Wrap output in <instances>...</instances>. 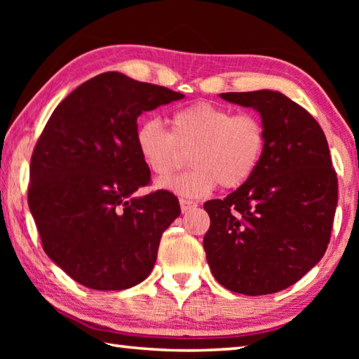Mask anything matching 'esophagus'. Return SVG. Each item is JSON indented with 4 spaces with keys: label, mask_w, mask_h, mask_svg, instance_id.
<instances>
[{
    "label": "esophagus",
    "mask_w": 359,
    "mask_h": 359,
    "mask_svg": "<svg viewBox=\"0 0 359 359\" xmlns=\"http://www.w3.org/2000/svg\"><path fill=\"white\" fill-rule=\"evenodd\" d=\"M196 208H198V204L194 203V201H191V199L180 198V209H182V212H188V210L196 209Z\"/></svg>",
    "instance_id": "obj_1"
}]
</instances>
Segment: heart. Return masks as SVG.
Listing matches in <instances>:
<instances>
[{
	"label": "heart",
	"instance_id": "1",
	"mask_svg": "<svg viewBox=\"0 0 359 359\" xmlns=\"http://www.w3.org/2000/svg\"><path fill=\"white\" fill-rule=\"evenodd\" d=\"M135 144L144 166L160 180L170 177L191 149L195 166L161 187L198 198L218 185L226 190L245 185L263 163L267 130L258 115L199 101L169 115V131L154 117L139 121Z\"/></svg>",
	"mask_w": 359,
	"mask_h": 359
}]
</instances>
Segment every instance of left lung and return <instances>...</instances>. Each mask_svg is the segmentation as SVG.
Returning a JSON list of instances; mask_svg holds the SVG:
<instances>
[{
  "label": "left lung",
  "instance_id": "obj_1",
  "mask_svg": "<svg viewBox=\"0 0 359 359\" xmlns=\"http://www.w3.org/2000/svg\"><path fill=\"white\" fill-rule=\"evenodd\" d=\"M220 96L259 112L267 147L245 185L204 203L210 217L203 241L205 258L217 282L234 293H277L325 255L337 205V174L318 121L294 101L271 90Z\"/></svg>",
  "mask_w": 359,
  "mask_h": 359
}]
</instances>
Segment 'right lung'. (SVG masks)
<instances>
[{"label":"right lung","mask_w":359,"mask_h":359,"mask_svg":"<svg viewBox=\"0 0 359 359\" xmlns=\"http://www.w3.org/2000/svg\"><path fill=\"white\" fill-rule=\"evenodd\" d=\"M184 98L121 72H102L60 102L34 145L28 205L42 248L83 287L111 291L154 269L163 231L180 215L168 190L150 184L135 133L145 111Z\"/></svg>","instance_id":"1"}]
</instances>
